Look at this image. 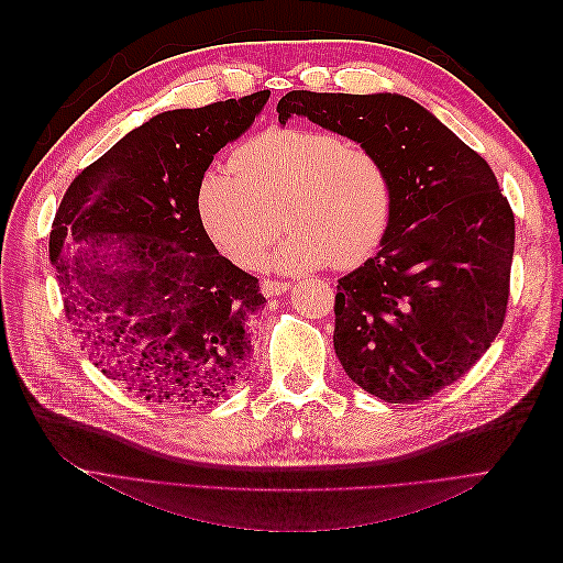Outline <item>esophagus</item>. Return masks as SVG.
<instances>
[{"mask_svg":"<svg viewBox=\"0 0 563 563\" xmlns=\"http://www.w3.org/2000/svg\"><path fill=\"white\" fill-rule=\"evenodd\" d=\"M261 291L269 298V296H282L288 291V282H279V279H263L261 282Z\"/></svg>","mask_w":563,"mask_h":563,"instance_id":"34e87169","label":"esophagus"}]
</instances>
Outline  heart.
<instances>
[{"instance_id": "b5f03b06", "label": "heart", "mask_w": 563, "mask_h": 563, "mask_svg": "<svg viewBox=\"0 0 563 563\" xmlns=\"http://www.w3.org/2000/svg\"><path fill=\"white\" fill-rule=\"evenodd\" d=\"M277 267L350 269L371 258L391 218V178L364 145L323 129L275 126L213 164L197 183V213L211 242L240 265H255L282 232Z\"/></svg>"}]
</instances>
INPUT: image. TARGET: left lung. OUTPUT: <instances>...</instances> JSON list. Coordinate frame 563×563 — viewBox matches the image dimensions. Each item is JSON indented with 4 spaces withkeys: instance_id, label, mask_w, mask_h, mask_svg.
Returning a JSON list of instances; mask_svg holds the SVG:
<instances>
[{
    "instance_id": "obj_1",
    "label": "left lung",
    "mask_w": 563,
    "mask_h": 563,
    "mask_svg": "<svg viewBox=\"0 0 563 563\" xmlns=\"http://www.w3.org/2000/svg\"><path fill=\"white\" fill-rule=\"evenodd\" d=\"M277 112L373 150L391 178L380 251L338 279L347 376L389 404L463 378L503 329L515 253V213L486 159L399 93L288 91Z\"/></svg>"
}]
</instances>
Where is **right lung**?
Masks as SVG:
<instances>
[{"label": "right lung", "instance_id": "obj_1", "mask_svg": "<svg viewBox=\"0 0 563 563\" xmlns=\"http://www.w3.org/2000/svg\"><path fill=\"white\" fill-rule=\"evenodd\" d=\"M267 98L152 117L60 199L48 253L65 319L89 360L145 401L213 404L246 376L249 327L265 298L209 240L197 183Z\"/></svg>", "mask_w": 563, "mask_h": 563}]
</instances>
